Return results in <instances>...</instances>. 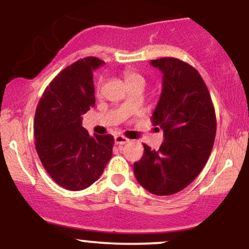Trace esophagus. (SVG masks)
Wrapping results in <instances>:
<instances>
[{"instance_id":"obj_1","label":"esophagus","mask_w":249,"mask_h":249,"mask_svg":"<svg viewBox=\"0 0 249 249\" xmlns=\"http://www.w3.org/2000/svg\"><path fill=\"white\" fill-rule=\"evenodd\" d=\"M115 142H116V145H124V144H126V142H128V139L125 138L124 136H116Z\"/></svg>"}]
</instances>
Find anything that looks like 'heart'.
Segmentation results:
<instances>
[{"label":"heart","instance_id":"obj_1","mask_svg":"<svg viewBox=\"0 0 249 249\" xmlns=\"http://www.w3.org/2000/svg\"><path fill=\"white\" fill-rule=\"evenodd\" d=\"M123 75H124L125 83H126L127 87H131V85H134V84H144L145 83L144 77H142V75H139V73L134 72V71L125 70ZM103 83H104V79L101 77V78L98 79V82H97V85H96L97 93H101L102 88H103Z\"/></svg>","mask_w":249,"mask_h":249}]
</instances>
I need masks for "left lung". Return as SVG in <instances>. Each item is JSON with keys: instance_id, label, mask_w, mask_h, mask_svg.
<instances>
[{"instance_id": "obj_1", "label": "left lung", "mask_w": 249, "mask_h": 249, "mask_svg": "<svg viewBox=\"0 0 249 249\" xmlns=\"http://www.w3.org/2000/svg\"><path fill=\"white\" fill-rule=\"evenodd\" d=\"M151 65L162 72L161 95L151 119L164 131V142L158 151L144 144L133 171L150 193L171 196L188 186L207 162L216 132L215 111L192 65L173 57L153 59Z\"/></svg>"}]
</instances>
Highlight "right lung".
<instances>
[{"label":"right lung","instance_id":"right-lung-1","mask_svg":"<svg viewBox=\"0 0 249 249\" xmlns=\"http://www.w3.org/2000/svg\"><path fill=\"white\" fill-rule=\"evenodd\" d=\"M103 64L97 57L72 63L47 87L36 108L37 154L53 181L70 191L91 186L112 156L111 134L91 137L82 126V115L96 102L92 71Z\"/></svg>","mask_w":249,"mask_h":249}]
</instances>
